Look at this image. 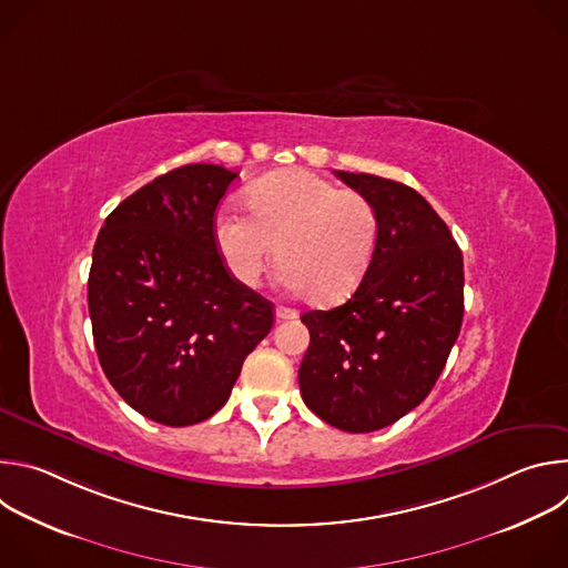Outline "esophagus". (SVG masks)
Returning <instances> with one entry per match:
<instances>
[{
  "label": "esophagus",
  "instance_id": "esophagus-1",
  "mask_svg": "<svg viewBox=\"0 0 568 568\" xmlns=\"http://www.w3.org/2000/svg\"><path fill=\"white\" fill-rule=\"evenodd\" d=\"M296 316H298V312L294 307H285V305L276 307V318H281V321H290V318H296Z\"/></svg>",
  "mask_w": 568,
  "mask_h": 568
}]
</instances>
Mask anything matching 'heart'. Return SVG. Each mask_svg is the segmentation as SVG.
Listing matches in <instances>:
<instances>
[{
  "instance_id": "b5f03b06",
  "label": "heart",
  "mask_w": 568,
  "mask_h": 568,
  "mask_svg": "<svg viewBox=\"0 0 568 568\" xmlns=\"http://www.w3.org/2000/svg\"><path fill=\"white\" fill-rule=\"evenodd\" d=\"M245 197L252 215L224 206L213 217L215 250L240 285L261 283L276 245L290 290L321 303L357 290L379 240V213L364 193L287 169L254 182Z\"/></svg>"
}]
</instances>
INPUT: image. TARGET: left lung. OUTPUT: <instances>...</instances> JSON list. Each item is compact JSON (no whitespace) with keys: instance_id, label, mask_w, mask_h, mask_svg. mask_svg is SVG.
<instances>
[{"instance_id":"left-lung-1","label":"left lung","mask_w":568,"mask_h":568,"mask_svg":"<svg viewBox=\"0 0 568 568\" xmlns=\"http://www.w3.org/2000/svg\"><path fill=\"white\" fill-rule=\"evenodd\" d=\"M379 213L375 258L339 307L301 316L310 346L298 368L307 409L351 434L384 429L429 395L463 323V254L414 189L335 171Z\"/></svg>"}]
</instances>
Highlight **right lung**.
<instances>
[{
    "label": "right lung",
    "mask_w": 568,
    "mask_h": 568,
    "mask_svg": "<svg viewBox=\"0 0 568 568\" xmlns=\"http://www.w3.org/2000/svg\"><path fill=\"white\" fill-rule=\"evenodd\" d=\"M237 173L189 164L141 186L105 220L88 301L105 377L134 412L169 427L211 418L274 305L240 285L215 242V209Z\"/></svg>",
    "instance_id": "right-lung-1"
}]
</instances>
